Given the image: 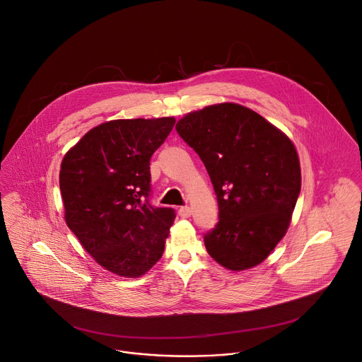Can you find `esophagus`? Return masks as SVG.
<instances>
[{
	"label": "esophagus",
	"instance_id": "esophagus-1",
	"mask_svg": "<svg viewBox=\"0 0 362 362\" xmlns=\"http://www.w3.org/2000/svg\"><path fill=\"white\" fill-rule=\"evenodd\" d=\"M190 214H192V210H190L189 206H182V207L179 209V216H180L182 218H187V217H190Z\"/></svg>",
	"mask_w": 362,
	"mask_h": 362
}]
</instances>
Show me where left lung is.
Wrapping results in <instances>:
<instances>
[{"label": "left lung", "mask_w": 362, "mask_h": 362, "mask_svg": "<svg viewBox=\"0 0 362 362\" xmlns=\"http://www.w3.org/2000/svg\"><path fill=\"white\" fill-rule=\"evenodd\" d=\"M176 131L200 156L217 196L218 223L204 234L207 252L231 271L261 264L285 235L300 194L293 144L233 103L190 112Z\"/></svg>", "instance_id": "8db88e82"}]
</instances>
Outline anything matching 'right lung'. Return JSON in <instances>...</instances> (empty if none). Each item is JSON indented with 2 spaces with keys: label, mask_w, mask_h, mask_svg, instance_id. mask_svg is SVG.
Returning a JSON list of instances; mask_svg holds the SVG:
<instances>
[{
  "label": "right lung",
  "mask_w": 362,
  "mask_h": 362,
  "mask_svg": "<svg viewBox=\"0 0 362 362\" xmlns=\"http://www.w3.org/2000/svg\"><path fill=\"white\" fill-rule=\"evenodd\" d=\"M175 118L115 119L90 129L59 175L67 227L105 269L125 278L162 257L176 213L151 204L149 163Z\"/></svg>",
  "instance_id": "1"
}]
</instances>
